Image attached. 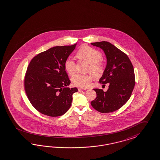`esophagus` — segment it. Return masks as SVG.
<instances>
[{
    "label": "esophagus",
    "instance_id": "esophagus-1",
    "mask_svg": "<svg viewBox=\"0 0 160 160\" xmlns=\"http://www.w3.org/2000/svg\"><path fill=\"white\" fill-rule=\"evenodd\" d=\"M86 90V89L81 88H78V91H85Z\"/></svg>",
    "mask_w": 160,
    "mask_h": 160
}]
</instances>
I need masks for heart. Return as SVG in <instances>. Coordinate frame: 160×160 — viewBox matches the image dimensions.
Instances as JSON below:
<instances>
[{
  "label": "heart",
  "mask_w": 160,
  "mask_h": 160,
  "mask_svg": "<svg viewBox=\"0 0 160 160\" xmlns=\"http://www.w3.org/2000/svg\"><path fill=\"white\" fill-rule=\"evenodd\" d=\"M77 57L80 59L86 60L90 64L89 70L95 75L100 73L102 70V65L100 62L102 59V54L97 50L88 46H83L81 48L77 53ZM65 69L70 75L73 76L76 72L75 62L71 58H68L65 62ZM92 77L88 74H76L72 79L74 86L87 88L89 82L92 81Z\"/></svg>",
  "instance_id": "1"
}]
</instances>
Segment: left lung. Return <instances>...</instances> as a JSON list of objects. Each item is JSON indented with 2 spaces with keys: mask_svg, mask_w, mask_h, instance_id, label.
Listing matches in <instances>:
<instances>
[{
  "mask_svg": "<svg viewBox=\"0 0 160 160\" xmlns=\"http://www.w3.org/2000/svg\"><path fill=\"white\" fill-rule=\"evenodd\" d=\"M91 44L101 48L106 56V68L99 82L104 85L109 84L106 92L101 89H94L97 97L91 104L99 112H114L130 98L135 84L133 67L128 56L109 42Z\"/></svg>",
  "mask_w": 160,
  "mask_h": 160,
  "instance_id": "1",
  "label": "left lung"
}]
</instances>
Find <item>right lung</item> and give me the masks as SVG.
Here are the masks:
<instances>
[{"instance_id": "right-lung-1", "label": "right lung", "mask_w": 160, "mask_h": 160, "mask_svg": "<svg viewBox=\"0 0 160 160\" xmlns=\"http://www.w3.org/2000/svg\"><path fill=\"white\" fill-rule=\"evenodd\" d=\"M76 45L50 48L31 60L24 88L31 104L42 114L60 116L71 106L72 95L78 89L66 87L71 81L64 65Z\"/></svg>"}]
</instances>
